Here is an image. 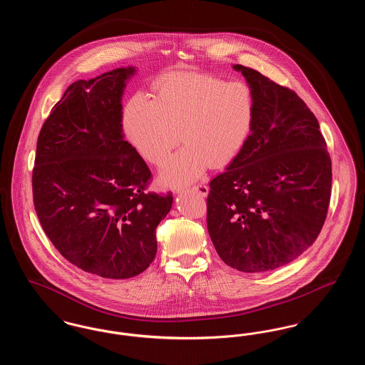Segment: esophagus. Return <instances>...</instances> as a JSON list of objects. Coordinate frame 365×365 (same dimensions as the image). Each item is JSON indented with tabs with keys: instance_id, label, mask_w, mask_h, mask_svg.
<instances>
[{
	"instance_id": "1",
	"label": "esophagus",
	"mask_w": 365,
	"mask_h": 365,
	"mask_svg": "<svg viewBox=\"0 0 365 365\" xmlns=\"http://www.w3.org/2000/svg\"><path fill=\"white\" fill-rule=\"evenodd\" d=\"M191 192L200 195V197H207L208 195L209 187L207 185H197L194 187H191Z\"/></svg>"
}]
</instances>
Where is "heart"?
<instances>
[{"label": "heart", "mask_w": 365, "mask_h": 365, "mask_svg": "<svg viewBox=\"0 0 365 365\" xmlns=\"http://www.w3.org/2000/svg\"><path fill=\"white\" fill-rule=\"evenodd\" d=\"M156 97L134 93L123 109L124 134L140 156L161 165L180 139L185 146L161 170V182L179 187L210 168L232 164L253 134L257 98L246 82L213 73L176 71L160 76Z\"/></svg>", "instance_id": "obj_1"}]
</instances>
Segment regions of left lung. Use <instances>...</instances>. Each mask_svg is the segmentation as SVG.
<instances>
[{"label":"left lung","mask_w":365,"mask_h":365,"mask_svg":"<svg viewBox=\"0 0 365 365\" xmlns=\"http://www.w3.org/2000/svg\"><path fill=\"white\" fill-rule=\"evenodd\" d=\"M234 68L256 93L257 118L242 153L209 183L207 225L227 265L264 272L301 256L320 234L331 158L316 116L292 88Z\"/></svg>","instance_id":"8db88e82"}]
</instances>
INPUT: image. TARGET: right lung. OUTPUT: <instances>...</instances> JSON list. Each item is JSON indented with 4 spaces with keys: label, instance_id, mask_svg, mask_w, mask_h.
I'll list each match as a JSON object with an SVG mask.
<instances>
[{
    "label": "right lung",
    "instance_id": "1",
    "mask_svg": "<svg viewBox=\"0 0 365 365\" xmlns=\"http://www.w3.org/2000/svg\"><path fill=\"white\" fill-rule=\"evenodd\" d=\"M134 67L73 82L53 106L36 142L33 200L60 255L109 279L143 272L173 194L148 191L152 173L123 138L122 96Z\"/></svg>",
    "mask_w": 365,
    "mask_h": 365
}]
</instances>
